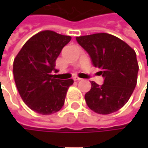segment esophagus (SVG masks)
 Returning a JSON list of instances; mask_svg holds the SVG:
<instances>
[{
	"label": "esophagus",
	"instance_id": "34e87169",
	"mask_svg": "<svg viewBox=\"0 0 148 148\" xmlns=\"http://www.w3.org/2000/svg\"><path fill=\"white\" fill-rule=\"evenodd\" d=\"M73 80H74V81H76V82H79V81H82V79H81L80 77H73Z\"/></svg>",
	"mask_w": 148,
	"mask_h": 148
}]
</instances>
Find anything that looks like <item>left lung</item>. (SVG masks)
Instances as JSON below:
<instances>
[{"mask_svg":"<svg viewBox=\"0 0 148 148\" xmlns=\"http://www.w3.org/2000/svg\"><path fill=\"white\" fill-rule=\"evenodd\" d=\"M76 39L105 79L101 86L90 82L91 89L85 95L88 107L99 114L118 111L128 102L137 85L138 63L135 51L120 38L106 33Z\"/></svg>","mask_w":148,"mask_h":148,"instance_id":"obj_1","label":"left lung"}]
</instances>
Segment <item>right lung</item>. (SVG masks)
Listing matches in <instances>:
<instances>
[{
  "mask_svg": "<svg viewBox=\"0 0 148 148\" xmlns=\"http://www.w3.org/2000/svg\"><path fill=\"white\" fill-rule=\"evenodd\" d=\"M70 36L51 30L41 31L26 42L13 63L14 82L23 101L40 114H52L64 105L72 79L60 80L53 75L55 62Z\"/></svg>",
  "mask_w": 148,
  "mask_h": 148,
  "instance_id": "1",
  "label": "right lung"
}]
</instances>
